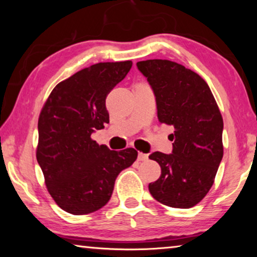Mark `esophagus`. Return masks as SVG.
<instances>
[{"label":"esophagus","mask_w":257,"mask_h":257,"mask_svg":"<svg viewBox=\"0 0 257 257\" xmlns=\"http://www.w3.org/2000/svg\"><path fill=\"white\" fill-rule=\"evenodd\" d=\"M147 159H149V155L144 154V153H141V152H139V153H138V158H137L138 161H141V162H143V161H146Z\"/></svg>","instance_id":"34e87169"}]
</instances>
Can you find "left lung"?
<instances>
[{"mask_svg": "<svg viewBox=\"0 0 257 257\" xmlns=\"http://www.w3.org/2000/svg\"><path fill=\"white\" fill-rule=\"evenodd\" d=\"M137 68L153 89L161 123L172 125V153L154 152L161 176L152 196L164 205L189 208L206 196L223 156V120L206 81L169 60H146Z\"/></svg>", "mask_w": 257, "mask_h": 257, "instance_id": "8db88e82", "label": "left lung"}]
</instances>
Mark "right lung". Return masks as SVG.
<instances>
[{"mask_svg": "<svg viewBox=\"0 0 257 257\" xmlns=\"http://www.w3.org/2000/svg\"><path fill=\"white\" fill-rule=\"evenodd\" d=\"M132 61L99 62L59 82L38 119L37 162L54 202L75 215L99 210L110 201L119 173L137 151H111L92 139L108 123L107 94L127 76Z\"/></svg>", "mask_w": 257, "mask_h": 257, "instance_id": "add662e5", "label": "right lung"}]
</instances>
